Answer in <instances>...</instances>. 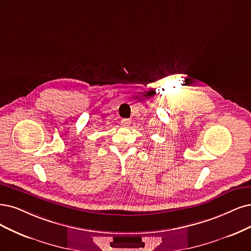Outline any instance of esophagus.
<instances>
[{"instance_id":"1","label":"esophagus","mask_w":251,"mask_h":251,"mask_svg":"<svg viewBox=\"0 0 251 251\" xmlns=\"http://www.w3.org/2000/svg\"><path fill=\"white\" fill-rule=\"evenodd\" d=\"M121 124H122L123 127H128V126H130L131 121L129 119H124V120L121 121Z\"/></svg>"}]
</instances>
